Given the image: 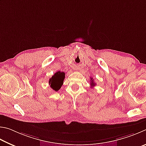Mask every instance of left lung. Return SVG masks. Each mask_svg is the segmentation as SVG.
Segmentation results:
<instances>
[{
    "label": "left lung",
    "mask_w": 146,
    "mask_h": 146,
    "mask_svg": "<svg viewBox=\"0 0 146 146\" xmlns=\"http://www.w3.org/2000/svg\"><path fill=\"white\" fill-rule=\"evenodd\" d=\"M90 85H91V86H96V83H94V80H93V78H91V80H90Z\"/></svg>",
    "instance_id": "1"
}]
</instances>
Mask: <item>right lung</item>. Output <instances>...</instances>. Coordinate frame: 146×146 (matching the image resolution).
I'll return each instance as SVG.
<instances>
[{
    "label": "right lung",
    "mask_w": 146,
    "mask_h": 146,
    "mask_svg": "<svg viewBox=\"0 0 146 146\" xmlns=\"http://www.w3.org/2000/svg\"><path fill=\"white\" fill-rule=\"evenodd\" d=\"M65 74L63 72H61L58 71L56 72L48 81L50 88L56 92L60 90L63 83V80H65Z\"/></svg>",
    "instance_id": "1"
}]
</instances>
